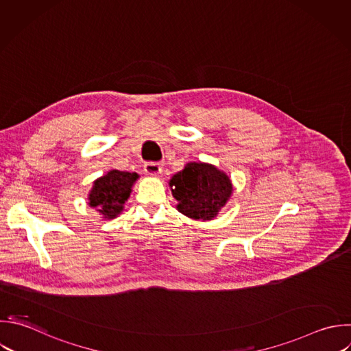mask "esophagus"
I'll list each match as a JSON object with an SVG mask.
<instances>
[{
  "label": "esophagus",
  "instance_id": "obj_1",
  "mask_svg": "<svg viewBox=\"0 0 351 351\" xmlns=\"http://www.w3.org/2000/svg\"><path fill=\"white\" fill-rule=\"evenodd\" d=\"M144 171H145V174L151 176V177H156V176H159L162 173V166L159 163L149 162V163H145Z\"/></svg>",
  "mask_w": 351,
  "mask_h": 351
}]
</instances>
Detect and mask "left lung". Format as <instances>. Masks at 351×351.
I'll return each mask as SVG.
<instances>
[{
    "mask_svg": "<svg viewBox=\"0 0 351 351\" xmlns=\"http://www.w3.org/2000/svg\"><path fill=\"white\" fill-rule=\"evenodd\" d=\"M177 210L197 221L214 219L229 202L233 185L229 176L211 163L189 162L169 181Z\"/></svg>",
    "mask_w": 351,
    "mask_h": 351,
    "instance_id": "obj_1",
    "label": "left lung"
}]
</instances>
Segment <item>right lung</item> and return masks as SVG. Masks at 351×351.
Segmentation results:
<instances>
[{"mask_svg": "<svg viewBox=\"0 0 351 351\" xmlns=\"http://www.w3.org/2000/svg\"><path fill=\"white\" fill-rule=\"evenodd\" d=\"M138 178L137 173L110 170L93 181L88 195L89 206L96 208L104 219L117 218L123 211L125 202L130 197L132 188Z\"/></svg>", "mask_w": 351, "mask_h": 351, "instance_id": "1", "label": "right lung"}]
</instances>
